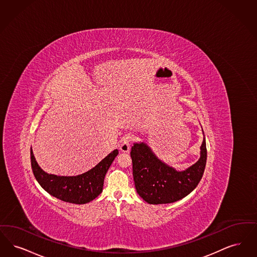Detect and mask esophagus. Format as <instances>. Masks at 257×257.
<instances>
[{
  "label": "esophagus",
  "instance_id": "esophagus-1",
  "mask_svg": "<svg viewBox=\"0 0 257 257\" xmlns=\"http://www.w3.org/2000/svg\"><path fill=\"white\" fill-rule=\"evenodd\" d=\"M131 140H132V136L127 135L122 140V143L120 145V150L122 153H128L130 149H131Z\"/></svg>",
  "mask_w": 257,
  "mask_h": 257
}]
</instances>
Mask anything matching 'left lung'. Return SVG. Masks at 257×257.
Listing matches in <instances>:
<instances>
[{"label":"left lung","instance_id":"obj_1","mask_svg":"<svg viewBox=\"0 0 257 257\" xmlns=\"http://www.w3.org/2000/svg\"><path fill=\"white\" fill-rule=\"evenodd\" d=\"M131 157L139 196L150 204L172 203L189 195L201 181L207 157L204 134L199 160L183 171H177L161 161L144 142L134 143Z\"/></svg>","mask_w":257,"mask_h":257}]
</instances>
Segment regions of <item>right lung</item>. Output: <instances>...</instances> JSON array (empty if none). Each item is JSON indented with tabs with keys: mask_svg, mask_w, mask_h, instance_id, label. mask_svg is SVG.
Wrapping results in <instances>:
<instances>
[{
	"mask_svg": "<svg viewBox=\"0 0 257 257\" xmlns=\"http://www.w3.org/2000/svg\"><path fill=\"white\" fill-rule=\"evenodd\" d=\"M118 154V150H114L95 167L81 175L72 177L56 176L46 173L35 160L32 148L31 162L35 179L46 192L60 201L84 204L96 199L102 192L106 172Z\"/></svg>",
	"mask_w": 257,
	"mask_h": 257,
	"instance_id": "1",
	"label": "right lung"
}]
</instances>
